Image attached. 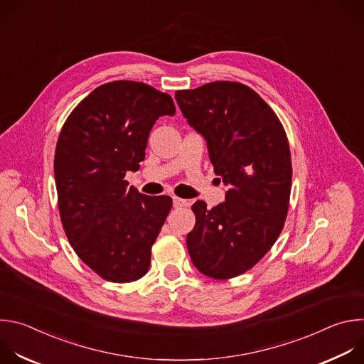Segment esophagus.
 Returning <instances> with one entry per match:
<instances>
[{"instance_id": "1", "label": "esophagus", "mask_w": 364, "mask_h": 364, "mask_svg": "<svg viewBox=\"0 0 364 364\" xmlns=\"http://www.w3.org/2000/svg\"><path fill=\"white\" fill-rule=\"evenodd\" d=\"M187 204H188L187 200L180 198V197H173V205L176 207V209H181V207H186Z\"/></svg>"}]
</instances>
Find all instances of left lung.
Here are the masks:
<instances>
[{
  "label": "left lung",
  "instance_id": "8db88e82",
  "mask_svg": "<svg viewBox=\"0 0 364 364\" xmlns=\"http://www.w3.org/2000/svg\"><path fill=\"white\" fill-rule=\"evenodd\" d=\"M176 100L229 187L213 209L193 204L191 262L210 278H235L261 261L284 228L292 181L287 134L268 103L237 82L177 90Z\"/></svg>",
  "mask_w": 364,
  "mask_h": 364
}]
</instances>
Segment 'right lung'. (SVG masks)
<instances>
[{"label": "right lung", "instance_id": "add662e5", "mask_svg": "<svg viewBox=\"0 0 364 364\" xmlns=\"http://www.w3.org/2000/svg\"><path fill=\"white\" fill-rule=\"evenodd\" d=\"M176 114L170 95L115 80L90 92L66 119L55 154L63 229L76 255L111 282L142 278L173 200L145 196L125 178L144 161L160 117Z\"/></svg>", "mask_w": 364, "mask_h": 364}]
</instances>
